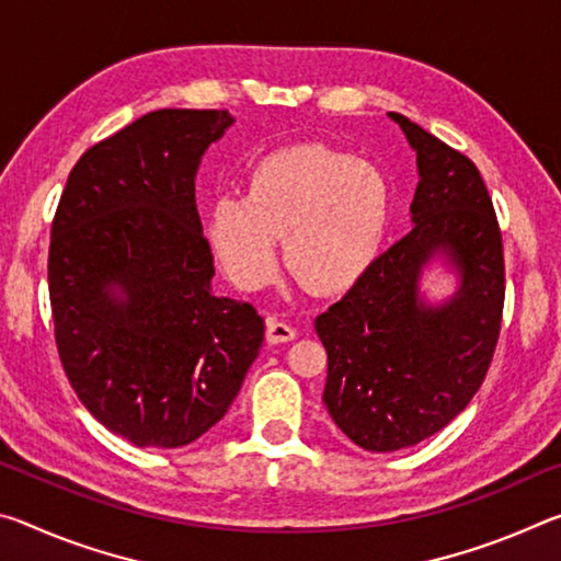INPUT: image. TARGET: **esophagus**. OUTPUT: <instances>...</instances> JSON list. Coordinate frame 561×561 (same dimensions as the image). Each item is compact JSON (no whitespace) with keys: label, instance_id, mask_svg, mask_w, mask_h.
Returning <instances> with one entry per match:
<instances>
[{"label":"esophagus","instance_id":"1","mask_svg":"<svg viewBox=\"0 0 561 561\" xmlns=\"http://www.w3.org/2000/svg\"><path fill=\"white\" fill-rule=\"evenodd\" d=\"M264 336H267L270 344H287V341L297 336V331L279 319H267V334Z\"/></svg>","mask_w":561,"mask_h":561}]
</instances>
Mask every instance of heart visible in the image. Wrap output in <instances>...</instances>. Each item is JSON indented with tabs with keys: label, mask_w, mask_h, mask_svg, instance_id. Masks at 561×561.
I'll return each mask as SVG.
<instances>
[{
	"label": "heart",
	"mask_w": 561,
	"mask_h": 561,
	"mask_svg": "<svg viewBox=\"0 0 561 561\" xmlns=\"http://www.w3.org/2000/svg\"><path fill=\"white\" fill-rule=\"evenodd\" d=\"M391 190L383 173L327 146H291L250 170L244 195L215 197L207 240L237 287L254 291L284 262L317 294H341L381 252Z\"/></svg>",
	"instance_id": "1"
}]
</instances>
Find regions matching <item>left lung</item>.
Returning <instances> with one entry per match:
<instances>
[{
	"label": "left lung",
	"mask_w": 561,
	"mask_h": 561,
	"mask_svg": "<svg viewBox=\"0 0 561 561\" xmlns=\"http://www.w3.org/2000/svg\"><path fill=\"white\" fill-rule=\"evenodd\" d=\"M388 116L417 153L415 225L314 321L329 356L327 411L371 453L431 438L472 401L505 307L502 232L480 170L401 113ZM435 251L461 272V289L428 308L416 277Z\"/></svg>",
	"instance_id": "1"
}]
</instances>
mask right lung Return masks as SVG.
<instances>
[{
	"instance_id": "add662e5",
	"label": "right lung",
	"mask_w": 561,
	"mask_h": 561,
	"mask_svg": "<svg viewBox=\"0 0 561 561\" xmlns=\"http://www.w3.org/2000/svg\"><path fill=\"white\" fill-rule=\"evenodd\" d=\"M230 123L227 111L146 113L76 160L51 222L64 374L89 413L138 448L210 431L264 339L250 301L213 291L195 205L197 165Z\"/></svg>"
}]
</instances>
